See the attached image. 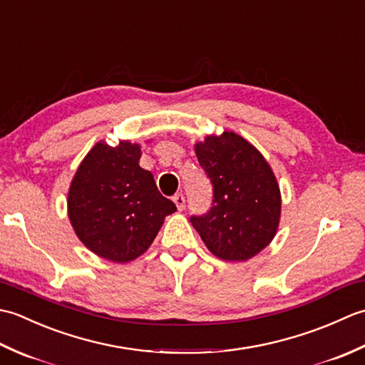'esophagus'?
<instances>
[{
	"mask_svg": "<svg viewBox=\"0 0 365 365\" xmlns=\"http://www.w3.org/2000/svg\"><path fill=\"white\" fill-rule=\"evenodd\" d=\"M173 200H174V204L177 205V208L178 210H185V196L182 195V192H177V195L173 197Z\"/></svg>",
	"mask_w": 365,
	"mask_h": 365,
	"instance_id": "esophagus-1",
	"label": "esophagus"
}]
</instances>
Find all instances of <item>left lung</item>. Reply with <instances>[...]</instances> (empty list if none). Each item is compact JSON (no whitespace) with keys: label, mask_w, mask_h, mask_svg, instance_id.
<instances>
[{"label":"left lung","mask_w":365,"mask_h":365,"mask_svg":"<svg viewBox=\"0 0 365 365\" xmlns=\"http://www.w3.org/2000/svg\"><path fill=\"white\" fill-rule=\"evenodd\" d=\"M213 187L205 215L191 216L208 251L229 262H246L271 243L281 220V191L273 169L245 138L224 131L195 145Z\"/></svg>","instance_id":"8db88e82"}]
</instances>
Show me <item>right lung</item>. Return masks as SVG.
Listing matches in <instances>:
<instances>
[{
    "mask_svg": "<svg viewBox=\"0 0 365 365\" xmlns=\"http://www.w3.org/2000/svg\"><path fill=\"white\" fill-rule=\"evenodd\" d=\"M139 158V144L120 141L111 147L100 141L81 161L68 190L67 212L76 237L98 257L115 263L149 250L166 216L177 210Z\"/></svg>",
    "mask_w": 365,
    "mask_h": 365,
    "instance_id": "1",
    "label": "right lung"
}]
</instances>
